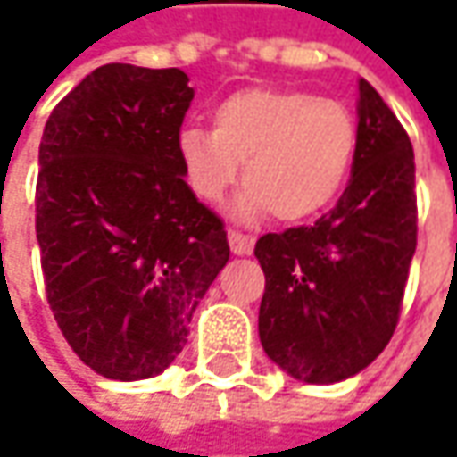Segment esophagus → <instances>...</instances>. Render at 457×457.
Instances as JSON below:
<instances>
[{"mask_svg":"<svg viewBox=\"0 0 457 457\" xmlns=\"http://www.w3.org/2000/svg\"><path fill=\"white\" fill-rule=\"evenodd\" d=\"M228 246H231V252L238 256L252 254V252H254V237L241 234L237 228H228Z\"/></svg>","mask_w":457,"mask_h":457,"instance_id":"obj_1","label":"esophagus"}]
</instances>
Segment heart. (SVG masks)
<instances>
[{"instance_id":"obj_1","label":"heart","mask_w":457,"mask_h":457,"mask_svg":"<svg viewBox=\"0 0 457 457\" xmlns=\"http://www.w3.org/2000/svg\"><path fill=\"white\" fill-rule=\"evenodd\" d=\"M213 132L185 127L178 154L195 198L216 205L244 165L237 198L244 220L274 213L282 223L310 220L341 195L356 157L353 114L330 98L297 88H238L213 109Z\"/></svg>"}]
</instances>
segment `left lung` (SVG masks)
I'll list each match as a JSON object with an SVG mask.
<instances>
[{"label":"left lung","instance_id":"left-lung-1","mask_svg":"<svg viewBox=\"0 0 457 457\" xmlns=\"http://www.w3.org/2000/svg\"><path fill=\"white\" fill-rule=\"evenodd\" d=\"M417 246L412 142L369 80H359V142L351 180L312 226L264 234L259 338L267 356L307 384L359 374L399 323Z\"/></svg>","mask_w":457,"mask_h":457}]
</instances>
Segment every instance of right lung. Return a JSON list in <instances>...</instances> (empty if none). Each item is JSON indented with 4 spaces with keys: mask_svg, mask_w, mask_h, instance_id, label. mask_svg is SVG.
Returning a JSON list of instances; mask_svg holds the SVG:
<instances>
[{
    "mask_svg": "<svg viewBox=\"0 0 457 457\" xmlns=\"http://www.w3.org/2000/svg\"><path fill=\"white\" fill-rule=\"evenodd\" d=\"M180 68L109 62L53 109L40 139L35 231L45 295L96 374L137 381L183 351L228 262L223 220L185 183Z\"/></svg>",
    "mask_w": 457,
    "mask_h": 457,
    "instance_id": "obj_1",
    "label": "right lung"
}]
</instances>
